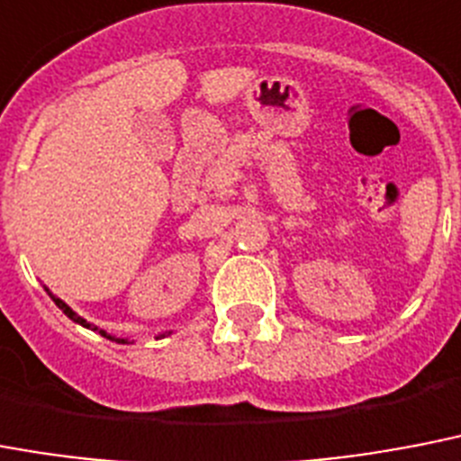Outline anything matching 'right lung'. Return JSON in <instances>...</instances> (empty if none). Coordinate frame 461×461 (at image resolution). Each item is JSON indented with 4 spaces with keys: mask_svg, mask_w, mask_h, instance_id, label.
<instances>
[{
    "mask_svg": "<svg viewBox=\"0 0 461 461\" xmlns=\"http://www.w3.org/2000/svg\"><path fill=\"white\" fill-rule=\"evenodd\" d=\"M44 290H47V294H50V297H51V302H54V304H57V307L61 309V312H64V314L68 316V319H71L73 323H80V326H83V329L97 330L99 335H104V338H109V340H116V342H131V340H128V338H116V335L106 333L104 329H99V326H95V323H90V321H87V319H83V316H80V314H76V312H73V309L68 307V304H66V302L61 300V297H57V294L51 293V290L47 288V285H44ZM167 333H171V330H167Z\"/></svg>",
    "mask_w": 461,
    "mask_h": 461,
    "instance_id": "add662e5",
    "label": "right lung"
}]
</instances>
